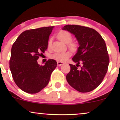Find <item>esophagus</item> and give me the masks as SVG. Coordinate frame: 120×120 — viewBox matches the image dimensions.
<instances>
[{
    "mask_svg": "<svg viewBox=\"0 0 120 120\" xmlns=\"http://www.w3.org/2000/svg\"><path fill=\"white\" fill-rule=\"evenodd\" d=\"M64 64V63H63V62H57V65H58V66H60V65H63Z\"/></svg>",
    "mask_w": 120,
    "mask_h": 120,
    "instance_id": "obj_1",
    "label": "esophagus"
}]
</instances>
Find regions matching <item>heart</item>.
Masks as SVG:
<instances>
[{
    "instance_id": "1",
    "label": "heart",
    "mask_w": 120,
    "mask_h": 120,
    "mask_svg": "<svg viewBox=\"0 0 120 120\" xmlns=\"http://www.w3.org/2000/svg\"><path fill=\"white\" fill-rule=\"evenodd\" d=\"M57 37L59 40L67 44V46L70 50L75 51L77 50L78 47V44L76 41L71 40L72 35L67 30H60L57 33ZM52 39L50 38L49 39L47 42V47L49 49L51 47ZM71 56V53L70 51H66L63 52H56L52 55L51 58L58 62H65L68 60V58Z\"/></svg>"
}]
</instances>
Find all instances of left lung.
<instances>
[{"label":"left lung","mask_w":120,"mask_h":120,"mask_svg":"<svg viewBox=\"0 0 120 120\" xmlns=\"http://www.w3.org/2000/svg\"><path fill=\"white\" fill-rule=\"evenodd\" d=\"M63 29L74 34L80 45L72 58L77 64H69L70 71L67 75V81L80 92L93 91L101 83L108 71L109 56L105 41L91 28L68 24ZM80 63L82 67L78 69Z\"/></svg>","instance_id":"8db88e82"}]
</instances>
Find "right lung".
<instances>
[{"label": "right lung", "mask_w": 120, "mask_h": 120, "mask_svg": "<svg viewBox=\"0 0 120 120\" xmlns=\"http://www.w3.org/2000/svg\"><path fill=\"white\" fill-rule=\"evenodd\" d=\"M53 26L27 30L22 32L11 48L9 64L12 78L25 92L37 93L49 82L57 62L49 60L40 65L37 60L47 49L49 35Z\"/></svg>", "instance_id": "1"}]
</instances>
